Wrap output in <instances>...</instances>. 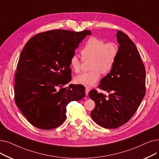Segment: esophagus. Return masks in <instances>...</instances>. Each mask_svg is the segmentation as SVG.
Returning <instances> with one entry per match:
<instances>
[{
    "instance_id": "1",
    "label": "esophagus",
    "mask_w": 159,
    "mask_h": 159,
    "mask_svg": "<svg viewBox=\"0 0 159 159\" xmlns=\"http://www.w3.org/2000/svg\"><path fill=\"white\" fill-rule=\"evenodd\" d=\"M89 92V88H86V89H85V93H86V95L88 96V93Z\"/></svg>"
}]
</instances>
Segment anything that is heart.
Returning <instances> with one entry per match:
<instances>
[{
    "mask_svg": "<svg viewBox=\"0 0 159 159\" xmlns=\"http://www.w3.org/2000/svg\"><path fill=\"white\" fill-rule=\"evenodd\" d=\"M118 47L114 43H106L101 39L92 37L89 38L80 51L82 58L92 59L91 71L83 73L75 77L77 84L92 87L98 82L102 75L109 73L116 63L118 55ZM81 61L77 55H73L70 60L71 68L75 72L80 71Z\"/></svg>",
    "mask_w": 159,
    "mask_h": 159,
    "instance_id": "b5f03b06",
    "label": "heart"
}]
</instances>
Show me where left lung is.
<instances>
[{
  "label": "left lung",
  "mask_w": 159,
  "mask_h": 159,
  "mask_svg": "<svg viewBox=\"0 0 159 159\" xmlns=\"http://www.w3.org/2000/svg\"><path fill=\"white\" fill-rule=\"evenodd\" d=\"M119 52L114 67L103 77L98 87L106 95L92 89L89 98L95 107L93 120L106 129H116L126 123L141 104L146 93V70L135 44L121 31H117Z\"/></svg>",
  "instance_id": "obj_1"
}]
</instances>
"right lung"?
Listing matches in <instances>:
<instances>
[{
	"label": "right lung",
	"instance_id": "obj_1",
	"mask_svg": "<svg viewBox=\"0 0 159 159\" xmlns=\"http://www.w3.org/2000/svg\"><path fill=\"white\" fill-rule=\"evenodd\" d=\"M91 31L53 30L39 33L24 47L15 76L16 105L32 125L55 129L66 119V107L85 97L79 84L63 87L71 80L70 60Z\"/></svg>",
	"mask_w": 159,
	"mask_h": 159
}]
</instances>
